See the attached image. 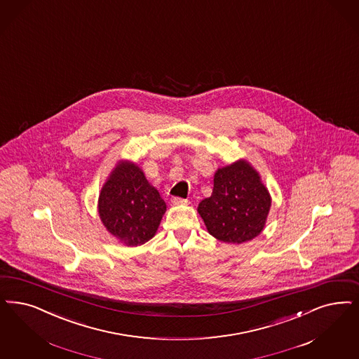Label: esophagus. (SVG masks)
<instances>
[{
  "label": "esophagus",
  "mask_w": 359,
  "mask_h": 359,
  "mask_svg": "<svg viewBox=\"0 0 359 359\" xmlns=\"http://www.w3.org/2000/svg\"><path fill=\"white\" fill-rule=\"evenodd\" d=\"M171 203H172L173 205H188L189 201L187 198H171Z\"/></svg>",
  "instance_id": "esophagus-1"
}]
</instances>
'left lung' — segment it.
I'll use <instances>...</instances> for the list:
<instances>
[{
	"instance_id": "left-lung-1",
	"label": "left lung",
	"mask_w": 359,
	"mask_h": 359,
	"mask_svg": "<svg viewBox=\"0 0 359 359\" xmlns=\"http://www.w3.org/2000/svg\"><path fill=\"white\" fill-rule=\"evenodd\" d=\"M271 204L260 173L240 159L216 171L212 195L200 201L198 212L213 237L241 244L262 232Z\"/></svg>"
}]
</instances>
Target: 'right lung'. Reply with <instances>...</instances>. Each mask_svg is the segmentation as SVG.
I'll return each mask as SVG.
<instances>
[{
    "mask_svg": "<svg viewBox=\"0 0 359 359\" xmlns=\"http://www.w3.org/2000/svg\"><path fill=\"white\" fill-rule=\"evenodd\" d=\"M165 210L158 189L149 184L144 172L133 161H119L99 194L102 223L127 247H137L151 240Z\"/></svg>",
    "mask_w": 359,
    "mask_h": 359,
    "instance_id": "right-lung-1",
    "label": "right lung"
}]
</instances>
